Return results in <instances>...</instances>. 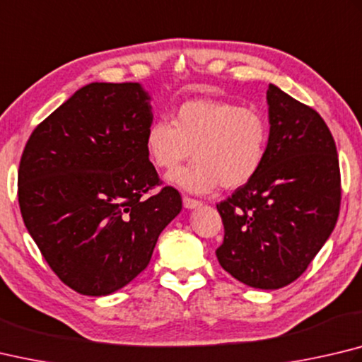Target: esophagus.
Here are the masks:
<instances>
[{
  "label": "esophagus",
  "instance_id": "obj_1",
  "mask_svg": "<svg viewBox=\"0 0 362 362\" xmlns=\"http://www.w3.org/2000/svg\"><path fill=\"white\" fill-rule=\"evenodd\" d=\"M199 206H201V201L189 198V196H183V207L196 209V207H199Z\"/></svg>",
  "mask_w": 362,
  "mask_h": 362
}]
</instances>
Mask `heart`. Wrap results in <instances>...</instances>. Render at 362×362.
<instances>
[{
	"label": "heart",
	"mask_w": 362,
	"mask_h": 362,
	"mask_svg": "<svg viewBox=\"0 0 362 362\" xmlns=\"http://www.w3.org/2000/svg\"><path fill=\"white\" fill-rule=\"evenodd\" d=\"M271 142V124L253 107L216 100L185 101L173 122L155 120L146 134V147L156 168L177 169L170 182L192 193H209L216 187L235 189L259 173Z\"/></svg>",
	"instance_id": "obj_1"
}]
</instances>
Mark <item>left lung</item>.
I'll return each instance as SVG.
<instances>
[{"mask_svg": "<svg viewBox=\"0 0 362 362\" xmlns=\"http://www.w3.org/2000/svg\"><path fill=\"white\" fill-rule=\"evenodd\" d=\"M269 142L252 182L216 204L225 238L216 258L248 286L279 290L305 272L340 210V168L323 118L275 85L267 90Z\"/></svg>", "mask_w": 362, "mask_h": 362, "instance_id": "obj_1", "label": "left lung"}]
</instances>
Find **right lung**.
<instances>
[{
	"mask_svg": "<svg viewBox=\"0 0 362 362\" xmlns=\"http://www.w3.org/2000/svg\"><path fill=\"white\" fill-rule=\"evenodd\" d=\"M139 83L93 82L33 131L18 166V206L33 240L64 285L106 296L147 267L182 210L148 160L153 115Z\"/></svg>",
	"mask_w": 362,
	"mask_h": 362,
	"instance_id": "1",
	"label": "right lung"
}]
</instances>
